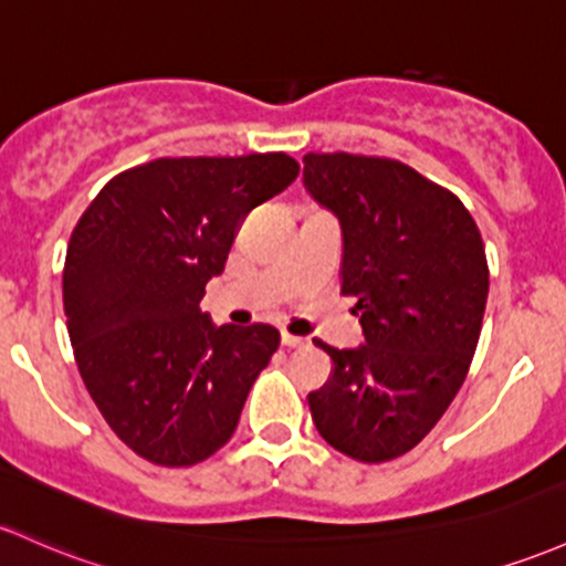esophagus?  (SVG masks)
<instances>
[{"label":"esophagus","instance_id":"obj_1","mask_svg":"<svg viewBox=\"0 0 566 566\" xmlns=\"http://www.w3.org/2000/svg\"><path fill=\"white\" fill-rule=\"evenodd\" d=\"M282 344L290 346V349H297V346H306L308 340L301 338V335H293V333H282Z\"/></svg>","mask_w":566,"mask_h":566}]
</instances>
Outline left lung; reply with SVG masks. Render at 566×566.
Returning <instances> with one entry per match:
<instances>
[{
	"mask_svg": "<svg viewBox=\"0 0 566 566\" xmlns=\"http://www.w3.org/2000/svg\"><path fill=\"white\" fill-rule=\"evenodd\" d=\"M303 182L344 233L340 295L357 297L365 344L335 349L308 392L322 438L357 462L411 451L451 406L481 335L489 265L473 214L395 158L303 155Z\"/></svg>",
	"mask_w": 566,
	"mask_h": 566,
	"instance_id": "left-lung-1",
	"label": "left lung"
}]
</instances>
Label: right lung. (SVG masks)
<instances>
[{"label": "right lung", "mask_w": 566, "mask_h": 566, "mask_svg": "<svg viewBox=\"0 0 566 566\" xmlns=\"http://www.w3.org/2000/svg\"><path fill=\"white\" fill-rule=\"evenodd\" d=\"M297 171L287 153L158 158L112 177L74 226L64 314L77 370L147 462L190 468L222 449L279 349L276 327H214L198 303L241 220Z\"/></svg>", "instance_id": "add662e5"}]
</instances>
